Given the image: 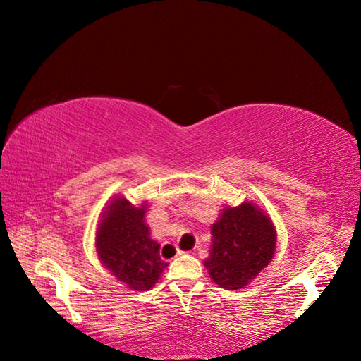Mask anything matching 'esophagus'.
<instances>
[{"label":"esophagus","instance_id":"esophagus-1","mask_svg":"<svg viewBox=\"0 0 361 361\" xmlns=\"http://www.w3.org/2000/svg\"><path fill=\"white\" fill-rule=\"evenodd\" d=\"M198 250H200V248H198ZM183 252H185V251H181V250H176V251H175V256H181Z\"/></svg>","mask_w":361,"mask_h":361}]
</instances>
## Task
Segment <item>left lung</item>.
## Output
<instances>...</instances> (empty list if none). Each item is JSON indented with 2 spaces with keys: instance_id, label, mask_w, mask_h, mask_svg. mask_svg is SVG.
<instances>
[{
  "instance_id": "8db88e82",
  "label": "left lung",
  "mask_w": 361,
  "mask_h": 361,
  "mask_svg": "<svg viewBox=\"0 0 361 361\" xmlns=\"http://www.w3.org/2000/svg\"><path fill=\"white\" fill-rule=\"evenodd\" d=\"M212 245L204 260L211 279L220 288L239 290L271 262L276 228L257 204L243 202L226 208L211 226Z\"/></svg>"
}]
</instances>
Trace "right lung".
Returning <instances> with one entry per match:
<instances>
[{
    "instance_id": "obj_1",
    "label": "right lung",
    "mask_w": 361,
    "mask_h": 361,
    "mask_svg": "<svg viewBox=\"0 0 361 361\" xmlns=\"http://www.w3.org/2000/svg\"><path fill=\"white\" fill-rule=\"evenodd\" d=\"M145 211V203L133 206L124 197H114L96 231V250L104 267L136 291L150 290L169 265L159 256V243L150 237Z\"/></svg>"
}]
</instances>
